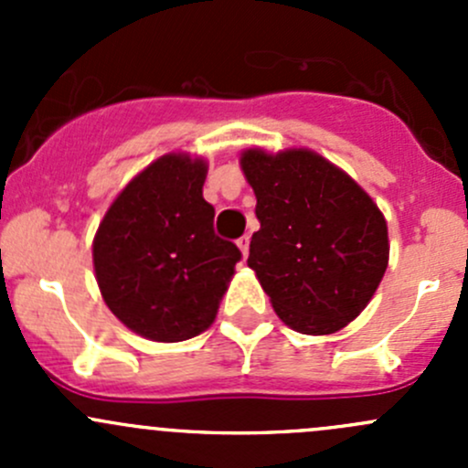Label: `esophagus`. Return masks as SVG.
Segmentation results:
<instances>
[{
	"mask_svg": "<svg viewBox=\"0 0 468 468\" xmlns=\"http://www.w3.org/2000/svg\"><path fill=\"white\" fill-rule=\"evenodd\" d=\"M249 244H251V238H249V235H242V238L238 239V247L239 251H242V256H247L249 253Z\"/></svg>",
	"mask_w": 468,
	"mask_h": 468,
	"instance_id": "obj_1",
	"label": "esophagus"
}]
</instances>
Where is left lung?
<instances>
[{
	"label": "left lung",
	"mask_w": 468,
	"mask_h": 468,
	"mask_svg": "<svg viewBox=\"0 0 468 468\" xmlns=\"http://www.w3.org/2000/svg\"><path fill=\"white\" fill-rule=\"evenodd\" d=\"M242 169L261 221L247 264L276 314L303 335L344 328L367 308L389 261L378 206L308 149H249Z\"/></svg>",
	"instance_id": "8db88e82"
}]
</instances>
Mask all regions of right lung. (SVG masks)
I'll return each instance as SVG.
<instances>
[{
  "label": "right lung",
  "mask_w": 468,
  "mask_h": 468,
  "mask_svg": "<svg viewBox=\"0 0 468 468\" xmlns=\"http://www.w3.org/2000/svg\"><path fill=\"white\" fill-rule=\"evenodd\" d=\"M206 163L169 154L108 207L94 238L99 290L122 324L154 342H183L215 322L242 251L215 235Z\"/></svg>",
  "instance_id": "1"
}]
</instances>
